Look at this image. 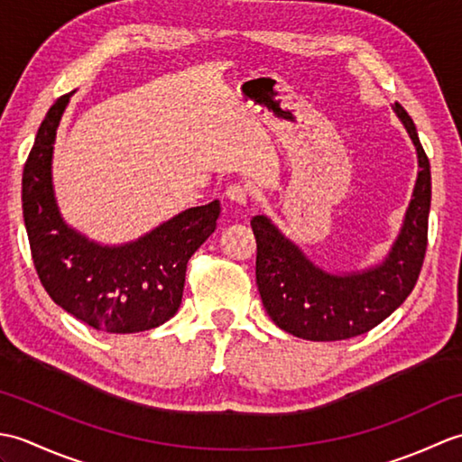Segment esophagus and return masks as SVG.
<instances>
[{
    "label": "esophagus",
    "mask_w": 462,
    "mask_h": 462,
    "mask_svg": "<svg viewBox=\"0 0 462 462\" xmlns=\"http://www.w3.org/2000/svg\"><path fill=\"white\" fill-rule=\"evenodd\" d=\"M226 199H228L230 202H236L240 206H246L248 189L244 184H230L228 189H226Z\"/></svg>",
    "instance_id": "esophagus-1"
}]
</instances>
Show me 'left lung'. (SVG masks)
Returning a JSON list of instances; mask_svg holds the SVG:
<instances>
[{"label":"left lung","mask_w":462,"mask_h":462,"mask_svg":"<svg viewBox=\"0 0 462 462\" xmlns=\"http://www.w3.org/2000/svg\"><path fill=\"white\" fill-rule=\"evenodd\" d=\"M393 111L415 144L419 174L403 228L381 263L337 276L316 266L266 216L250 220L262 303L272 321L291 336L310 341L361 336L389 318L415 288L427 252L430 166L413 119L399 103Z\"/></svg>","instance_id":"8db88e82"}]
</instances>
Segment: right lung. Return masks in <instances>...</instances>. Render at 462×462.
I'll return each instance as SVG.
<instances>
[{
	"label": "right lung",
	"mask_w": 462,
	"mask_h": 462,
	"mask_svg": "<svg viewBox=\"0 0 462 462\" xmlns=\"http://www.w3.org/2000/svg\"><path fill=\"white\" fill-rule=\"evenodd\" d=\"M71 95L59 97L47 111L23 169V220L37 276L57 306L93 329L159 328L180 308L186 263L216 230L220 202L176 214L123 246H101L69 228L55 202L51 159Z\"/></svg>",
	"instance_id": "obj_1"
}]
</instances>
